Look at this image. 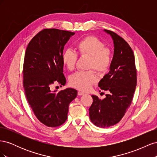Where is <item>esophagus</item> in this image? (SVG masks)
I'll return each mask as SVG.
<instances>
[{"mask_svg":"<svg viewBox=\"0 0 157 157\" xmlns=\"http://www.w3.org/2000/svg\"><path fill=\"white\" fill-rule=\"evenodd\" d=\"M78 96H83V95H84V93L80 92V91H78Z\"/></svg>","mask_w":157,"mask_h":157,"instance_id":"esophagus-1","label":"esophagus"}]
</instances>
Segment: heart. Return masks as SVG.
I'll return each mask as SVG.
<instances>
[{
  "label": "heart",
  "instance_id": "heart-1",
  "mask_svg": "<svg viewBox=\"0 0 157 157\" xmlns=\"http://www.w3.org/2000/svg\"><path fill=\"white\" fill-rule=\"evenodd\" d=\"M76 48L80 56L89 58L88 69H94L98 74L107 72L111 63L112 53L102 41L96 36H88L79 40ZM77 59V53L72 50L67 49L63 52L62 62L69 71L75 69ZM96 81V76L92 71L77 72L69 78L71 86L84 92L88 91Z\"/></svg>",
  "mask_w": 157,
  "mask_h": 157
}]
</instances>
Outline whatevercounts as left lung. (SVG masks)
<instances>
[{
	"instance_id": "left-lung-1",
	"label": "left lung",
	"mask_w": 157,
	"mask_h": 157,
	"mask_svg": "<svg viewBox=\"0 0 157 157\" xmlns=\"http://www.w3.org/2000/svg\"><path fill=\"white\" fill-rule=\"evenodd\" d=\"M104 31L113 40L114 54L110 70L98 86L109 93L103 99L92 95L93 103L89 109L90 120L100 128L113 126L122 119L130 106L137 84L135 58L131 47L115 33Z\"/></svg>"
}]
</instances>
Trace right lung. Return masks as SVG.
Masks as SVG:
<instances>
[{
  "instance_id": "right-lung-1",
  "label": "right lung",
  "mask_w": 157,
  "mask_h": 157,
  "mask_svg": "<svg viewBox=\"0 0 157 157\" xmlns=\"http://www.w3.org/2000/svg\"><path fill=\"white\" fill-rule=\"evenodd\" d=\"M75 33L45 29L28 44L23 62V88L33 111L42 124L49 127L63 124L69 105L77 96L73 88L52 91L54 82L65 85L62 54L64 46Z\"/></svg>"
}]
</instances>
